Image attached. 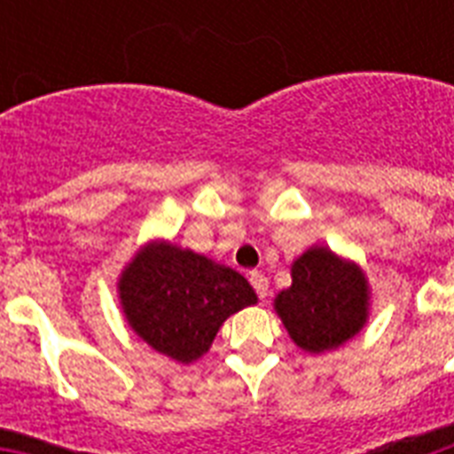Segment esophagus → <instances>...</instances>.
I'll return each mask as SVG.
<instances>
[{
	"label": "esophagus",
	"instance_id": "esophagus-1",
	"mask_svg": "<svg viewBox=\"0 0 454 454\" xmlns=\"http://www.w3.org/2000/svg\"><path fill=\"white\" fill-rule=\"evenodd\" d=\"M249 283H252V287H254V290H256L259 299L269 297V278L263 276V273H259V270H254V273H249Z\"/></svg>",
	"mask_w": 454,
	"mask_h": 454
}]
</instances>
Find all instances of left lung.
I'll return each mask as SVG.
<instances>
[{"label":"left lung","instance_id":"1","mask_svg":"<svg viewBox=\"0 0 454 454\" xmlns=\"http://www.w3.org/2000/svg\"><path fill=\"white\" fill-rule=\"evenodd\" d=\"M273 309L294 344L320 356L353 339L370 317V283L358 263L313 245L292 262V285Z\"/></svg>","mask_w":454,"mask_h":454}]
</instances>
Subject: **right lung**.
<instances>
[{
  "mask_svg": "<svg viewBox=\"0 0 454 454\" xmlns=\"http://www.w3.org/2000/svg\"><path fill=\"white\" fill-rule=\"evenodd\" d=\"M117 297L137 337L181 365L209 351L226 317L256 303L238 270L169 240L137 249L117 278Z\"/></svg>",
  "mask_w": 454,
  "mask_h": 454,
  "instance_id": "1",
  "label": "right lung"
}]
</instances>
